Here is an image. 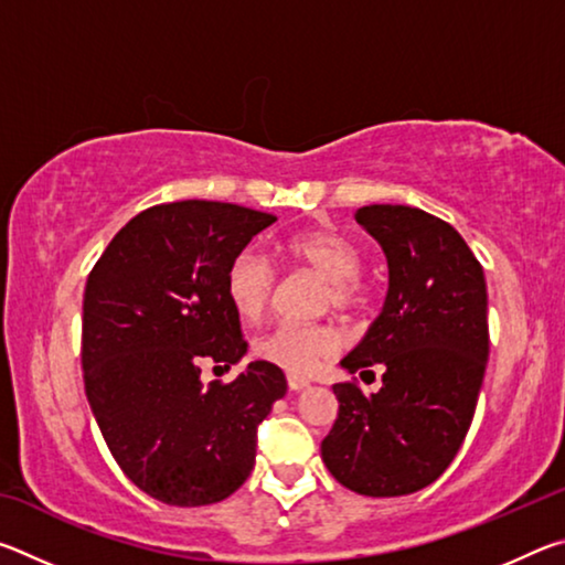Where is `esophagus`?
Here are the masks:
<instances>
[{"instance_id":"34e87169","label":"esophagus","mask_w":565,"mask_h":565,"mask_svg":"<svg viewBox=\"0 0 565 565\" xmlns=\"http://www.w3.org/2000/svg\"><path fill=\"white\" fill-rule=\"evenodd\" d=\"M286 384H289L291 391H301V388L309 386V379L296 376V374H286Z\"/></svg>"}]
</instances>
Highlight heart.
<instances>
[{
  "mask_svg": "<svg viewBox=\"0 0 565 565\" xmlns=\"http://www.w3.org/2000/svg\"><path fill=\"white\" fill-rule=\"evenodd\" d=\"M281 254L327 281L323 306L339 313H353L366 301L369 286L361 276V252L347 234L337 228H306L286 238ZM224 286L238 317L256 321L269 309L276 271L266 256L244 248L228 264ZM339 333L329 323L281 321L256 339L254 351L286 374L309 376L339 351Z\"/></svg>",
  "mask_w": 565,
  "mask_h": 565,
  "instance_id": "b5f03b06",
  "label": "heart"
}]
</instances>
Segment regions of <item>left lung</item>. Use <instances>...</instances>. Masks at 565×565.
<instances>
[{
	"mask_svg": "<svg viewBox=\"0 0 565 565\" xmlns=\"http://www.w3.org/2000/svg\"><path fill=\"white\" fill-rule=\"evenodd\" d=\"M356 222L388 262L379 319L341 366L376 379L333 384L339 416L321 458L341 486L388 499L426 489L461 448L489 361L483 269L451 224L424 209L361 206Z\"/></svg>",
	"mask_w": 565,
	"mask_h": 565,
	"instance_id": "8db88e82",
	"label": "left lung"
}]
</instances>
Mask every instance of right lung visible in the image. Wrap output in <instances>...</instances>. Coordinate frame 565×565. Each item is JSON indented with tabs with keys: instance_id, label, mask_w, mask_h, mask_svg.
I'll list each match as a JSON object with an SVG mask.
<instances>
[{
	"instance_id": "add662e5",
	"label": "right lung",
	"mask_w": 565,
	"mask_h": 565,
	"mask_svg": "<svg viewBox=\"0 0 565 565\" xmlns=\"http://www.w3.org/2000/svg\"><path fill=\"white\" fill-rule=\"evenodd\" d=\"M276 222L238 204L151 206L119 228L84 289L82 369L92 414L134 486L169 505L224 501L252 473L256 428L286 394L269 361L228 384L202 363L246 353L226 269Z\"/></svg>"
}]
</instances>
